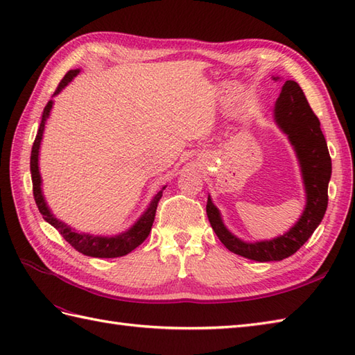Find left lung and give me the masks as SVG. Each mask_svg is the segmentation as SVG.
Segmentation results:
<instances>
[{"label": "left lung", "instance_id": "1", "mask_svg": "<svg viewBox=\"0 0 355 355\" xmlns=\"http://www.w3.org/2000/svg\"><path fill=\"white\" fill-rule=\"evenodd\" d=\"M279 79L281 78L273 76V80ZM273 120L279 130L288 137L304 180L305 207L296 224L281 236L247 243L225 227L221 212L214 205L210 195L206 206L209 223L221 243L230 252L259 262L282 261L296 253L318 229L328 207L331 157L319 119L308 105L297 82H284L282 92L275 103Z\"/></svg>", "mask_w": 355, "mask_h": 355}]
</instances>
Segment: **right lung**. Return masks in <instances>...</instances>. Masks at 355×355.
<instances>
[{
	"mask_svg": "<svg viewBox=\"0 0 355 355\" xmlns=\"http://www.w3.org/2000/svg\"><path fill=\"white\" fill-rule=\"evenodd\" d=\"M79 71L80 70L76 69V70H70L69 73H67L53 96H58L59 93H61L62 89L69 85L74 78L78 76ZM51 108H53V101H49V103L45 105V108H44L40 130H37L36 139H35L33 148H32V155H30V172H32L33 197H35L36 206H37V209H40L42 218L49 224H51L59 233H61L67 243L76 248V250L82 254L92 256V258H120V256L131 253L135 247H139L143 241L148 238L150 227H153L154 218H155L157 205L162 198L166 186H163L162 191H158L155 193V197L150 200L149 206L146 207L145 212L140 215L139 220L135 221L130 229L122 232V233H119V235H112V236L92 235V233L74 230L71 225H69L61 220H58V218L53 215V212L47 205V201H45V198H44L42 178H41V172H40V148H41V141H42V134L45 130V123H47V119L50 116Z\"/></svg>",
	"mask_w": 355,
	"mask_h": 355,
	"instance_id": "add662e5",
	"label": "right lung"
}]
</instances>
